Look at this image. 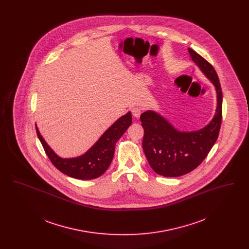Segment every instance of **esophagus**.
<instances>
[{"label": "esophagus", "mask_w": 249, "mask_h": 249, "mask_svg": "<svg viewBox=\"0 0 249 249\" xmlns=\"http://www.w3.org/2000/svg\"><path fill=\"white\" fill-rule=\"evenodd\" d=\"M131 113H132V116L134 118L138 119V118H140V116L142 114V110L140 108H138V107H134V108L131 109Z\"/></svg>", "instance_id": "obj_1"}]
</instances>
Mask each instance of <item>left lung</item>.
Instances as JSON below:
<instances>
[{
	"mask_svg": "<svg viewBox=\"0 0 249 249\" xmlns=\"http://www.w3.org/2000/svg\"><path fill=\"white\" fill-rule=\"evenodd\" d=\"M190 57L201 72L213 84L216 107L213 119L199 130H182L154 110L141 115L144 130L142 149L151 168L160 176L177 178L200 165L217 139L222 119V91L213 66L193 49Z\"/></svg>",
	"mask_w": 249,
	"mask_h": 249,
	"instance_id": "obj_1",
	"label": "left lung"
}]
</instances>
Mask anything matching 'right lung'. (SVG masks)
Listing matches in <instances>:
<instances>
[{
    "label": "right lung",
    "instance_id": "1",
    "mask_svg": "<svg viewBox=\"0 0 249 249\" xmlns=\"http://www.w3.org/2000/svg\"><path fill=\"white\" fill-rule=\"evenodd\" d=\"M132 122L131 113L120 117L84 154L73 158H61L48 145L36 124V132L49 160L54 166L70 178L90 180L106 173L114 158L116 143Z\"/></svg>",
    "mask_w": 249,
    "mask_h": 249
}]
</instances>
